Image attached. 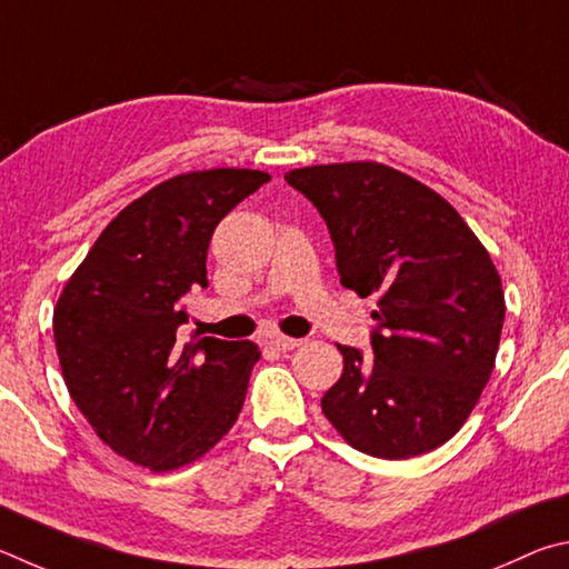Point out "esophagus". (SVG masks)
I'll use <instances>...</instances> for the list:
<instances>
[{"label": "esophagus", "mask_w": 569, "mask_h": 569, "mask_svg": "<svg viewBox=\"0 0 569 569\" xmlns=\"http://www.w3.org/2000/svg\"><path fill=\"white\" fill-rule=\"evenodd\" d=\"M269 345H274L277 350H284V352H290V350H297V347L302 345V340H297V337H284V335H272L269 337Z\"/></svg>", "instance_id": "obj_1"}]
</instances>
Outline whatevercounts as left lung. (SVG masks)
Returning a JSON list of instances; mask_svg holds the SVG:
<instances>
[{"instance_id": "1", "label": "left lung", "mask_w": 569, "mask_h": 569, "mask_svg": "<svg viewBox=\"0 0 569 569\" xmlns=\"http://www.w3.org/2000/svg\"><path fill=\"white\" fill-rule=\"evenodd\" d=\"M284 179L330 227L342 284L377 297L375 360L337 345L345 370L322 397L325 417L382 460L437 450L475 410L500 347L505 292L490 252L445 197L382 162Z\"/></svg>"}]
</instances>
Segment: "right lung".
<instances>
[{"mask_svg": "<svg viewBox=\"0 0 569 569\" xmlns=\"http://www.w3.org/2000/svg\"><path fill=\"white\" fill-rule=\"evenodd\" d=\"M267 172L217 167L164 179L109 222L54 307V345L99 440L152 472L197 462L242 412L257 345L184 342V295L207 287V247Z\"/></svg>", "mask_w": 569, "mask_h": 569, "instance_id": "1", "label": "right lung"}]
</instances>
